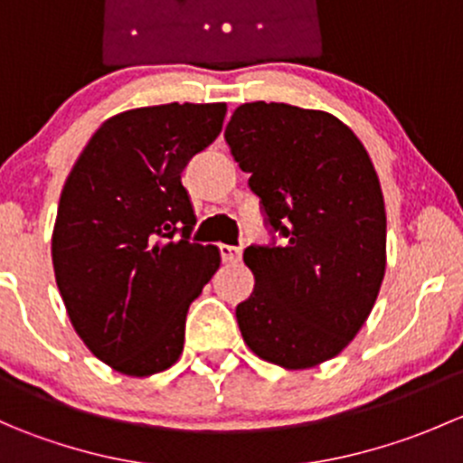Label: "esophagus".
<instances>
[{
  "label": "esophagus",
  "mask_w": 463,
  "mask_h": 463,
  "mask_svg": "<svg viewBox=\"0 0 463 463\" xmlns=\"http://www.w3.org/2000/svg\"><path fill=\"white\" fill-rule=\"evenodd\" d=\"M219 253H222V260L226 264H237L241 260V246H219Z\"/></svg>",
  "instance_id": "34e87169"
}]
</instances>
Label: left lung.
I'll return each instance as SVG.
<instances>
[{
    "instance_id": "obj_1",
    "label": "left lung",
    "mask_w": 463,
    "mask_h": 463,
    "mask_svg": "<svg viewBox=\"0 0 463 463\" xmlns=\"http://www.w3.org/2000/svg\"><path fill=\"white\" fill-rule=\"evenodd\" d=\"M278 246H249L255 275L237 322L250 352L284 370L338 356L374 309L385 275V203L372 158L335 116L246 102L223 132Z\"/></svg>"
}]
</instances>
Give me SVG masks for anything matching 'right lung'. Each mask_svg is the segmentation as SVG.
Returning a JSON list of instances; mask_svg holds the SVG:
<instances>
[{"label": "right lung", "mask_w": 463, "mask_h": 463, "mask_svg": "<svg viewBox=\"0 0 463 463\" xmlns=\"http://www.w3.org/2000/svg\"><path fill=\"white\" fill-rule=\"evenodd\" d=\"M226 102H170L111 116L60 194L51 240L69 320L96 358L128 376L179 361L185 316L219 269L181 172L219 137Z\"/></svg>", "instance_id": "add662e5"}]
</instances>
